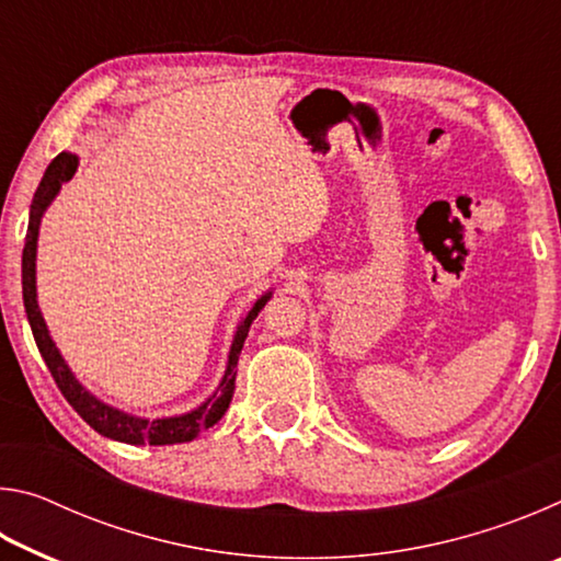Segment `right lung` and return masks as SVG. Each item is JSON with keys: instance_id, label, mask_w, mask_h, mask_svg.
Instances as JSON below:
<instances>
[{"instance_id": "1", "label": "right lung", "mask_w": 561, "mask_h": 561, "mask_svg": "<svg viewBox=\"0 0 561 561\" xmlns=\"http://www.w3.org/2000/svg\"><path fill=\"white\" fill-rule=\"evenodd\" d=\"M76 165H79V158L71 153H59L56 156L46 173L42 178L39 187H36L34 201H32V213H30V230H26V240H24V254H22V289H24V307H26V317H30L32 324V334L36 346H39V354L44 356L46 366L54 376L56 386L64 393L66 401L71 403V408L79 413L83 421H87L93 431L106 435V438L121 440V443H130V445H173V443H190L195 440L203 431L213 428V425L220 421L225 415L227 405L232 401V391H234V366L240 360V351L247 339V331H250L254 317L264 309V304L270 301V294H264L262 299H257L250 314L244 317V321L237 329L232 348H230V360H227V371L220 388H217L213 398L190 411L185 415H175V417H158V421H146V417H133L128 413H121L116 408H111L106 403H101L99 398H93L87 388H83L79 381H76L73 374L69 371V366L64 364V358L59 351H56L54 341L46 331V324L42 319L39 304H36V284H34V260H36V234H39V222L42 215L49 203L54 201V195L59 193V187L71 180L76 173Z\"/></svg>"}]
</instances>
